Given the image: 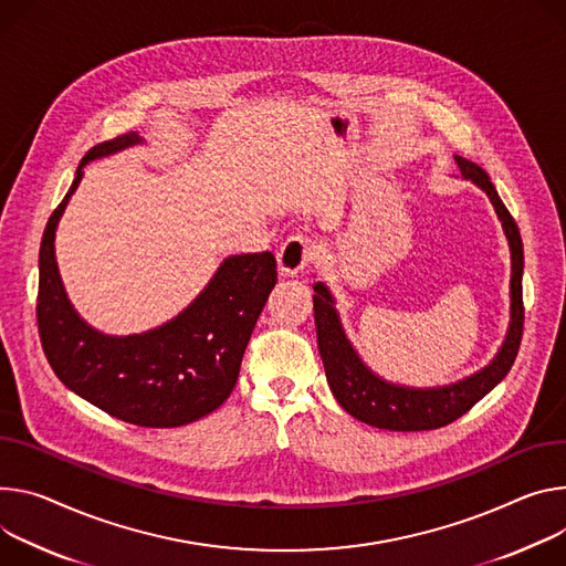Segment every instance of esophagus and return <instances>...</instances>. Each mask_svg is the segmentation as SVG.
<instances>
[{
  "label": "esophagus",
  "mask_w": 566,
  "mask_h": 566,
  "mask_svg": "<svg viewBox=\"0 0 566 566\" xmlns=\"http://www.w3.org/2000/svg\"><path fill=\"white\" fill-rule=\"evenodd\" d=\"M318 252V245L314 239L304 237V234H295L289 237L280 252H277V266L282 275H297L306 264H310Z\"/></svg>",
  "instance_id": "esophagus-1"
}]
</instances>
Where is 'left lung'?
I'll return each instance as SVG.
<instances>
[{
	"instance_id": "8db88e82",
	"label": "left lung",
	"mask_w": 566,
	"mask_h": 566,
	"mask_svg": "<svg viewBox=\"0 0 566 566\" xmlns=\"http://www.w3.org/2000/svg\"><path fill=\"white\" fill-rule=\"evenodd\" d=\"M460 176L481 187L503 226L510 245L512 275H510V325L505 340L496 356L476 375L451 386L438 388H408L397 386L375 375L356 354L340 325L336 302L323 282L314 284V318L318 334V352L325 364V375L336 401L356 420L388 431H429L440 429L465 416L468 410L483 399L512 368L520 352L524 334V243L515 219L505 210L490 176L474 163L455 156Z\"/></svg>"
}]
</instances>
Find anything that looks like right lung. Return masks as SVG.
<instances>
[{
	"instance_id": "right-lung-1",
	"label": "right lung",
	"mask_w": 566,
	"mask_h": 566,
	"mask_svg": "<svg viewBox=\"0 0 566 566\" xmlns=\"http://www.w3.org/2000/svg\"><path fill=\"white\" fill-rule=\"evenodd\" d=\"M133 133L85 153L40 243L38 332L56 377L108 416L137 427L171 429L217 410L232 392L250 334L277 282L273 252L234 254L174 321L144 334L106 336L92 329L67 300L54 239L83 167L139 144Z\"/></svg>"
}]
</instances>
